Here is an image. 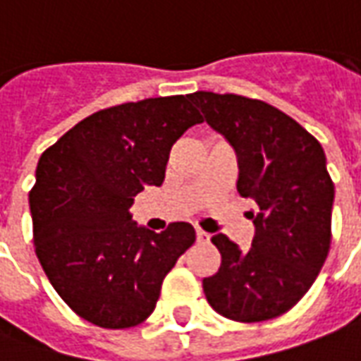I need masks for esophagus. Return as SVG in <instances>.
<instances>
[{"mask_svg":"<svg viewBox=\"0 0 361 361\" xmlns=\"http://www.w3.org/2000/svg\"><path fill=\"white\" fill-rule=\"evenodd\" d=\"M195 234H197V242H199V243H207L209 240H211V235L207 234L204 230H201V228H197Z\"/></svg>","mask_w":361,"mask_h":361,"instance_id":"esophagus-1","label":"esophagus"}]
</instances>
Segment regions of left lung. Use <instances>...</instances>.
<instances>
[{
	"mask_svg": "<svg viewBox=\"0 0 361 361\" xmlns=\"http://www.w3.org/2000/svg\"><path fill=\"white\" fill-rule=\"evenodd\" d=\"M189 100L238 157V193L257 203L250 250L212 235L222 263L203 279L220 315L257 323L292 310L317 279L331 247L334 183L319 141L263 100L199 90Z\"/></svg>",
	"mask_w": 361,
	"mask_h": 361,
	"instance_id": "8db88e82",
	"label": "left lung"
}]
</instances>
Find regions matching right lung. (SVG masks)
<instances>
[{"label":"right lung","instance_id":"right-lung-1","mask_svg":"<svg viewBox=\"0 0 361 361\" xmlns=\"http://www.w3.org/2000/svg\"><path fill=\"white\" fill-rule=\"evenodd\" d=\"M201 121L189 94L119 104L79 121L38 160L28 195L36 257L59 298L92 325L142 323L195 242L188 222L157 234L129 209L147 185H162L172 145Z\"/></svg>","mask_w":361,"mask_h":361}]
</instances>
